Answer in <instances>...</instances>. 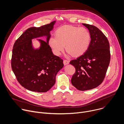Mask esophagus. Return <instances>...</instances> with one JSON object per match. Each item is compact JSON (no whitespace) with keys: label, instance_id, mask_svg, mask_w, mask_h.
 <instances>
[{"label":"esophagus","instance_id":"34e87169","mask_svg":"<svg viewBox=\"0 0 124 124\" xmlns=\"http://www.w3.org/2000/svg\"><path fill=\"white\" fill-rule=\"evenodd\" d=\"M69 63V61L66 60H63V64L64 65H66L67 64H68Z\"/></svg>","mask_w":124,"mask_h":124}]
</instances>
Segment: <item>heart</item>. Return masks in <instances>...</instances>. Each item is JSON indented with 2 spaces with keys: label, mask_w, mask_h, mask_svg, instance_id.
<instances>
[{
  "label": "heart",
  "mask_w": 124,
  "mask_h": 124,
  "mask_svg": "<svg viewBox=\"0 0 124 124\" xmlns=\"http://www.w3.org/2000/svg\"><path fill=\"white\" fill-rule=\"evenodd\" d=\"M55 37H50L48 42L53 53L59 56L65 50L73 56H79L88 49L91 36L88 30L84 27L64 26L59 28L55 33Z\"/></svg>",
  "instance_id": "b5f03b06"
}]
</instances>
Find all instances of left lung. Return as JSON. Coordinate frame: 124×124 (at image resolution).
I'll use <instances>...</instances> for the list:
<instances>
[{"label":"left lung","instance_id":"obj_1","mask_svg":"<svg viewBox=\"0 0 124 124\" xmlns=\"http://www.w3.org/2000/svg\"><path fill=\"white\" fill-rule=\"evenodd\" d=\"M89 30L91 41L86 51L70 62L76 72L71 79L72 85L81 91L92 89L102 84L110 62L109 43L107 38L97 27L83 23Z\"/></svg>","mask_w":124,"mask_h":124}]
</instances>
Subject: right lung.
Here are the masks:
<instances>
[{
	"label": "right lung",
	"instance_id": "add662e5",
	"mask_svg": "<svg viewBox=\"0 0 124 124\" xmlns=\"http://www.w3.org/2000/svg\"><path fill=\"white\" fill-rule=\"evenodd\" d=\"M56 21L39 27L27 29L15 41L11 66L18 83L29 90L45 92L56 82L57 73L63 67V60L53 54L48 40ZM46 36V41L38 39L40 47L35 49L32 39Z\"/></svg>",
	"mask_w": 124,
	"mask_h": 124
}]
</instances>
